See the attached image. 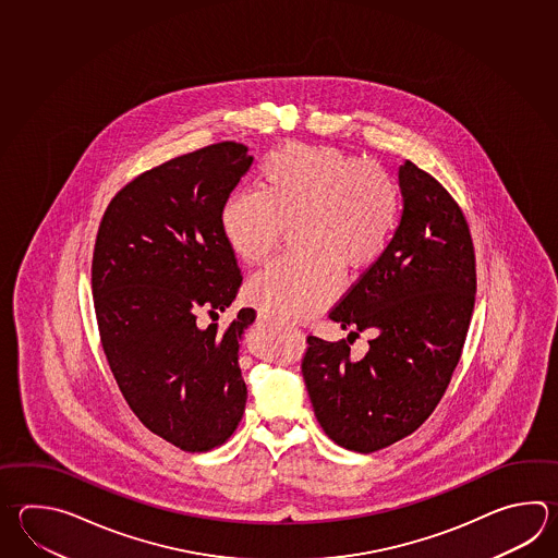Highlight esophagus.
Here are the masks:
<instances>
[{
  "mask_svg": "<svg viewBox=\"0 0 558 558\" xmlns=\"http://www.w3.org/2000/svg\"><path fill=\"white\" fill-rule=\"evenodd\" d=\"M260 319H264V322H272V316H268L266 312H260Z\"/></svg>",
  "mask_w": 558,
  "mask_h": 558,
  "instance_id": "34e87169",
  "label": "esophagus"
}]
</instances>
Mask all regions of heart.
<instances>
[{
	"label": "heart",
	"mask_w": 558,
	"mask_h": 558,
	"mask_svg": "<svg viewBox=\"0 0 558 558\" xmlns=\"http://www.w3.org/2000/svg\"><path fill=\"white\" fill-rule=\"evenodd\" d=\"M399 205L398 182L381 167L340 148L286 145L262 162L260 191L228 196L220 227L240 260L258 264L296 225L306 252L256 274L248 296L278 318H306L336 296L341 266L362 270L384 254Z\"/></svg>",
	"instance_id": "1"
}]
</instances>
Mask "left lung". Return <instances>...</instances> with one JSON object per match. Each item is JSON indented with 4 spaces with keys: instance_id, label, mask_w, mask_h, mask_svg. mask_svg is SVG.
<instances>
[{
    "instance_id": "left-lung-1",
    "label": "left lung",
    "mask_w": 558,
    "mask_h": 558,
    "mask_svg": "<svg viewBox=\"0 0 558 558\" xmlns=\"http://www.w3.org/2000/svg\"><path fill=\"white\" fill-rule=\"evenodd\" d=\"M403 213L377 258L330 312L343 330H372L362 360L348 341L307 338L302 374L322 429L374 453L420 427L444 398L475 306V251L463 210L411 160L399 167ZM350 340V336H348Z\"/></svg>"
}]
</instances>
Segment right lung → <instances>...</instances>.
<instances>
[{
	"label": "right lung",
	"instance_id": "add662e5",
	"mask_svg": "<svg viewBox=\"0 0 558 558\" xmlns=\"http://www.w3.org/2000/svg\"><path fill=\"white\" fill-rule=\"evenodd\" d=\"M252 160L225 141L138 174L95 240L93 302L117 386L148 432L189 453L225 444L246 405L239 348L256 312L242 307L227 330L198 316L218 318L239 294L220 213Z\"/></svg>",
	"mask_w": 558,
	"mask_h": 558
}]
</instances>
